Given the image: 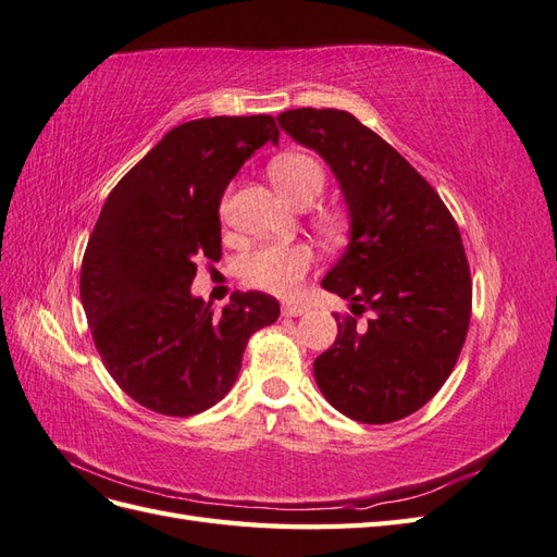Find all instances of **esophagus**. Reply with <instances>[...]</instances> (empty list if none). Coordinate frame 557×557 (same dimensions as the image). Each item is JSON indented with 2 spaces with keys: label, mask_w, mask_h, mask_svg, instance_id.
Returning a JSON list of instances; mask_svg holds the SVG:
<instances>
[{
  "label": "esophagus",
  "mask_w": 557,
  "mask_h": 557,
  "mask_svg": "<svg viewBox=\"0 0 557 557\" xmlns=\"http://www.w3.org/2000/svg\"><path fill=\"white\" fill-rule=\"evenodd\" d=\"M283 315H301L307 311V307H301V305H293V301H288V305H283Z\"/></svg>",
  "instance_id": "34e87169"
}]
</instances>
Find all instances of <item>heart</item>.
Instances as JSON below:
<instances>
[{"mask_svg": "<svg viewBox=\"0 0 557 557\" xmlns=\"http://www.w3.org/2000/svg\"><path fill=\"white\" fill-rule=\"evenodd\" d=\"M269 176L276 190L297 207H309L325 188V170L309 153H283L269 164ZM315 230L325 239L342 237V221L332 211H318ZM313 264V252L307 244H267L242 262V278L250 288L272 295H293Z\"/></svg>", "mask_w": 557, "mask_h": 557, "instance_id": "obj_1", "label": "heart"}]
</instances>
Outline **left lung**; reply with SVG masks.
<instances>
[{
  "label": "left lung",
  "instance_id": "8db88e82",
  "mask_svg": "<svg viewBox=\"0 0 557 557\" xmlns=\"http://www.w3.org/2000/svg\"><path fill=\"white\" fill-rule=\"evenodd\" d=\"M278 125L323 156L350 211V244L323 288L350 299L352 315L334 313L339 334L313 362L315 383L358 423H395L440 393L467 339L471 276L458 223L348 111L290 109Z\"/></svg>",
  "mask_w": 557,
  "mask_h": 557
}]
</instances>
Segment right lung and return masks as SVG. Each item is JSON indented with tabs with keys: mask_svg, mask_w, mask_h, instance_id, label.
I'll list each match as a JSON object with an SVG mask.
<instances>
[{
	"mask_svg": "<svg viewBox=\"0 0 557 557\" xmlns=\"http://www.w3.org/2000/svg\"><path fill=\"white\" fill-rule=\"evenodd\" d=\"M267 141L272 115H215L170 129L117 181L81 267V301L113 381L141 407L188 418L234 385L252 332L278 318L267 293H234L215 313L190 295L197 262H218L227 183Z\"/></svg>",
	"mask_w": 557,
	"mask_h": 557,
	"instance_id": "obj_1",
	"label": "right lung"
}]
</instances>
